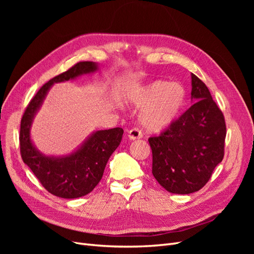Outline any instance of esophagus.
<instances>
[{"label": "esophagus", "instance_id": "1", "mask_svg": "<svg viewBox=\"0 0 254 254\" xmlns=\"http://www.w3.org/2000/svg\"><path fill=\"white\" fill-rule=\"evenodd\" d=\"M128 137L130 140H137V139H141L142 137V132L140 129L137 128H133V129H130L128 131Z\"/></svg>", "mask_w": 254, "mask_h": 254}]
</instances>
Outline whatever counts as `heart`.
Returning a JSON list of instances; mask_svg holds the SVG:
<instances>
[{
    "mask_svg": "<svg viewBox=\"0 0 254 254\" xmlns=\"http://www.w3.org/2000/svg\"><path fill=\"white\" fill-rule=\"evenodd\" d=\"M187 92L182 84L157 80L150 83L134 98L141 109L142 122L149 131H161L178 118L186 102Z\"/></svg>",
    "mask_w": 254,
    "mask_h": 254,
    "instance_id": "heart-1",
    "label": "heart"
}]
</instances>
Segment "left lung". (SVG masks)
Returning a JSON list of instances; mask_svg holds the SVG:
<instances>
[{
	"mask_svg": "<svg viewBox=\"0 0 254 254\" xmlns=\"http://www.w3.org/2000/svg\"><path fill=\"white\" fill-rule=\"evenodd\" d=\"M190 95L195 103L164 131L148 139L152 175L174 194L201 190L225 155V117L195 74Z\"/></svg>",
	"mask_w": 254,
	"mask_h": 254,
	"instance_id": "8db88e82",
	"label": "left lung"
}]
</instances>
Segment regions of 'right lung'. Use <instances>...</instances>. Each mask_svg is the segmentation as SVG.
<instances>
[{
	"mask_svg": "<svg viewBox=\"0 0 254 254\" xmlns=\"http://www.w3.org/2000/svg\"><path fill=\"white\" fill-rule=\"evenodd\" d=\"M96 64L80 61L67 71L49 80L37 92L27 105L21 119L20 151L24 162L49 193L72 199L89 194L101 181L107 162L120 145L124 130L120 127L94 132L81 147L64 158L45 157L30 141L29 129L34 115L39 109L54 82L74 79L81 74L94 72Z\"/></svg>",
	"mask_w": 254,
	"mask_h": 254,
	"instance_id": "right-lung-1",
	"label": "right lung"
}]
</instances>
